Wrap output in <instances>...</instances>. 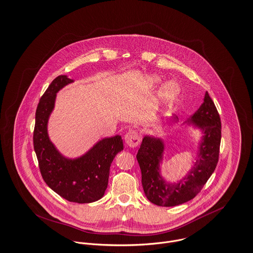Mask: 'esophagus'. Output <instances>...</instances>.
Listing matches in <instances>:
<instances>
[{
  "label": "esophagus",
  "mask_w": 253,
  "mask_h": 253,
  "mask_svg": "<svg viewBox=\"0 0 253 253\" xmlns=\"http://www.w3.org/2000/svg\"><path fill=\"white\" fill-rule=\"evenodd\" d=\"M124 139H125V142L128 146L136 147L139 145V143L140 142V135L139 134V132L136 130H129L126 133Z\"/></svg>",
  "instance_id": "1"
}]
</instances>
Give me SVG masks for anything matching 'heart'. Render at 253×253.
Returning <instances> with one entry per match:
<instances>
[{"mask_svg": "<svg viewBox=\"0 0 253 253\" xmlns=\"http://www.w3.org/2000/svg\"><path fill=\"white\" fill-rule=\"evenodd\" d=\"M147 83L150 84H156L157 83H159V78L149 77L147 79ZM177 92H178L177 86L172 83H169L168 84L165 85V87L163 88V94H164V96H167V97L176 95Z\"/></svg>", "mask_w": 253, "mask_h": 253, "instance_id": "heart-1", "label": "heart"}]
</instances>
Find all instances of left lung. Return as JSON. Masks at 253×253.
<instances>
[{"label": "left lung", "mask_w": 253, "mask_h": 253, "mask_svg": "<svg viewBox=\"0 0 253 253\" xmlns=\"http://www.w3.org/2000/svg\"><path fill=\"white\" fill-rule=\"evenodd\" d=\"M185 123L193 124L204 134L193 168L177 183H169L161 175L160 163L165 148L160 138L145 136L137 160L141 170V184L146 198L162 207H173L190 201L201 191L216 168L221 140V121L215 105L206 92L204 103Z\"/></svg>", "instance_id": "8db88e82"}]
</instances>
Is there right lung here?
Instances as JSON below:
<instances>
[{"label":"right lung","instance_id":"obj_1","mask_svg":"<svg viewBox=\"0 0 253 253\" xmlns=\"http://www.w3.org/2000/svg\"><path fill=\"white\" fill-rule=\"evenodd\" d=\"M73 82L67 76H59L42 96L36 111L34 149L45 183L69 202L87 204L104 196L111 164L115 155L123 150V140L118 135L105 138L76 159L66 158L57 150L49 140L47 122L54 109L57 92Z\"/></svg>","mask_w":253,"mask_h":253}]
</instances>
